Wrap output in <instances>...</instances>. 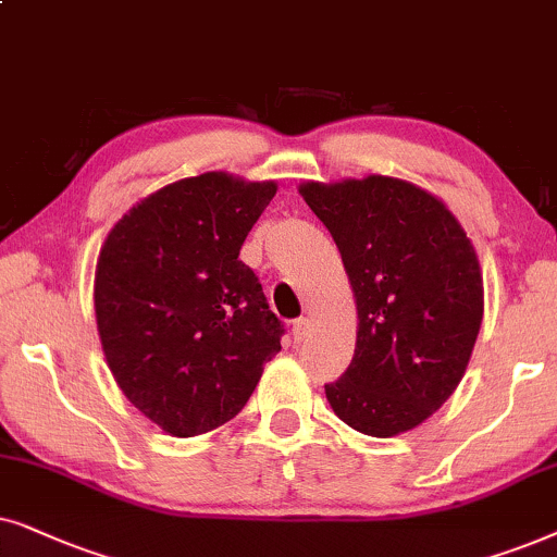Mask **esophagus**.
Here are the masks:
<instances>
[{"label": "esophagus", "mask_w": 557, "mask_h": 557, "mask_svg": "<svg viewBox=\"0 0 557 557\" xmlns=\"http://www.w3.org/2000/svg\"><path fill=\"white\" fill-rule=\"evenodd\" d=\"M308 333H310V321H308V318H298V321L293 323L295 341H306Z\"/></svg>", "instance_id": "esophagus-1"}]
</instances>
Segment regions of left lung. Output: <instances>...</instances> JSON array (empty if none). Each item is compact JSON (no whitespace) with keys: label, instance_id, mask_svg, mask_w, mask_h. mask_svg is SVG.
<instances>
[{"label":"left lung","instance_id":"obj_1","mask_svg":"<svg viewBox=\"0 0 557 557\" xmlns=\"http://www.w3.org/2000/svg\"><path fill=\"white\" fill-rule=\"evenodd\" d=\"M302 201L344 259L354 359L325 397L346 425L392 438L454 395L484 318L476 249L438 196L389 175L308 181Z\"/></svg>","mask_w":557,"mask_h":557}]
</instances>
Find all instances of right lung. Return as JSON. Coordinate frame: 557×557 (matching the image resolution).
Returning <instances> with one entry per match:
<instances>
[{
	"mask_svg": "<svg viewBox=\"0 0 557 557\" xmlns=\"http://www.w3.org/2000/svg\"><path fill=\"white\" fill-rule=\"evenodd\" d=\"M274 181L213 170L132 206L94 277L96 329L124 397L175 438L224 425L247 405L283 323L239 259Z\"/></svg>",
	"mask_w": 557,
	"mask_h": 557,
	"instance_id": "1",
	"label": "right lung"
}]
</instances>
